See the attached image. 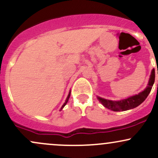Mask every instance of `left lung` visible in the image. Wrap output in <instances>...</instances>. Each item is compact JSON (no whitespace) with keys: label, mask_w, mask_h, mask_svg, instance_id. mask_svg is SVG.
Returning <instances> with one entry per match:
<instances>
[{"label":"left lung","mask_w":158,"mask_h":158,"mask_svg":"<svg viewBox=\"0 0 158 158\" xmlns=\"http://www.w3.org/2000/svg\"><path fill=\"white\" fill-rule=\"evenodd\" d=\"M155 69H153L152 70L151 76H150V79L149 81H148L147 87H146V89L143 90V91L140 92V93L137 94V95L119 101L108 100V99H103V98L99 97H97V99H99V102L102 103L106 108L111 110H114V111H123V110L132 109V108H135L136 107L139 106L147 98L150 91H151L154 82H155Z\"/></svg>","instance_id":"1"}]
</instances>
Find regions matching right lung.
Listing matches in <instances>:
<instances>
[{
  "mask_svg": "<svg viewBox=\"0 0 158 158\" xmlns=\"http://www.w3.org/2000/svg\"><path fill=\"white\" fill-rule=\"evenodd\" d=\"M70 93H69V94H68V97H67V99H66V100H65V102L64 103V105H63L62 106H61V109H62L63 108H64V106L65 105L67 104V102H68V99H69V98H70Z\"/></svg>",
  "mask_w": 158,
  "mask_h": 158,
  "instance_id": "1",
  "label": "right lung"
}]
</instances>
